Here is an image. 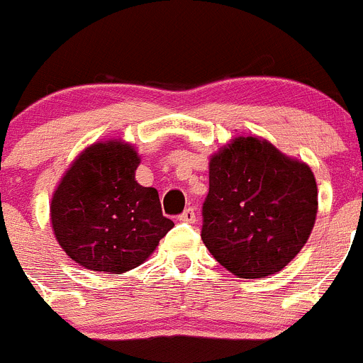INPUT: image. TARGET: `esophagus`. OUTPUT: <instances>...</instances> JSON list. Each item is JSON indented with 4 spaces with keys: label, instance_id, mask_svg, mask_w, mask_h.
<instances>
[{
    "label": "esophagus",
    "instance_id": "obj_1",
    "mask_svg": "<svg viewBox=\"0 0 363 363\" xmlns=\"http://www.w3.org/2000/svg\"><path fill=\"white\" fill-rule=\"evenodd\" d=\"M178 218H180L182 222H190V224H192V222H196V210H194V208H186Z\"/></svg>",
    "mask_w": 363,
    "mask_h": 363
}]
</instances>
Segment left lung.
Wrapping results in <instances>:
<instances>
[{
  "instance_id": "8db88e82",
  "label": "left lung",
  "mask_w": 363,
  "mask_h": 363,
  "mask_svg": "<svg viewBox=\"0 0 363 363\" xmlns=\"http://www.w3.org/2000/svg\"><path fill=\"white\" fill-rule=\"evenodd\" d=\"M318 186L307 164L259 138H236L210 160L201 238L242 279L281 272L307 243Z\"/></svg>"
}]
</instances>
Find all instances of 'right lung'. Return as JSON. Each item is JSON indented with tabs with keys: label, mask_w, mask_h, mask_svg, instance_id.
I'll return each instance as SVG.
<instances>
[{
	"label": "right lung",
	"mask_w": 363,
	"mask_h": 363,
	"mask_svg": "<svg viewBox=\"0 0 363 363\" xmlns=\"http://www.w3.org/2000/svg\"><path fill=\"white\" fill-rule=\"evenodd\" d=\"M139 155L120 141L86 148L61 178L51 224L70 259L93 272L125 274L139 267L173 228L159 192L135 182Z\"/></svg>",
	"instance_id": "1"
}]
</instances>
